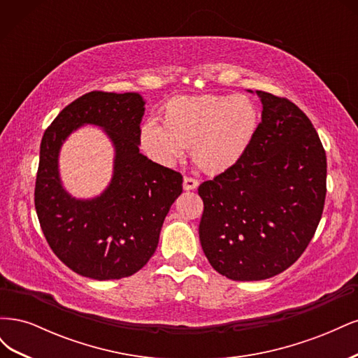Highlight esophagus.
Listing matches in <instances>:
<instances>
[{
  "instance_id": "34e87169",
  "label": "esophagus",
  "mask_w": 358,
  "mask_h": 358,
  "mask_svg": "<svg viewBox=\"0 0 358 358\" xmlns=\"http://www.w3.org/2000/svg\"><path fill=\"white\" fill-rule=\"evenodd\" d=\"M199 187V180L194 179L191 176H185L183 178V188H185L187 191L188 189H196Z\"/></svg>"
}]
</instances>
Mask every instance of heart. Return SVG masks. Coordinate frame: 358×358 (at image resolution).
I'll return each instance as SVG.
<instances>
[{"instance_id": "b5f03b06", "label": "heart", "mask_w": 358, "mask_h": 358, "mask_svg": "<svg viewBox=\"0 0 358 358\" xmlns=\"http://www.w3.org/2000/svg\"><path fill=\"white\" fill-rule=\"evenodd\" d=\"M162 125L140 127V148L162 166H171L191 149V158L204 171H225L239 162L259 127L255 103L242 94L176 96L162 107Z\"/></svg>"}]
</instances>
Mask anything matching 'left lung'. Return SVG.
I'll return each instance as SVG.
<instances>
[{
  "mask_svg": "<svg viewBox=\"0 0 358 358\" xmlns=\"http://www.w3.org/2000/svg\"><path fill=\"white\" fill-rule=\"evenodd\" d=\"M263 115L239 162L199 187L204 255L233 280L282 273L305 252L326 200L327 158L309 117L285 96L257 91Z\"/></svg>",
  "mask_w": 358,
  "mask_h": 358,
  "instance_id": "left-lung-1",
  "label": "left lung"
}]
</instances>
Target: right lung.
Returning a JSON list of instances; mask_svg holds the SVG:
<instances>
[{
	"instance_id": "right-lung-1",
	"label": "right lung",
	"mask_w": 358,
	"mask_h": 358,
	"mask_svg": "<svg viewBox=\"0 0 358 358\" xmlns=\"http://www.w3.org/2000/svg\"><path fill=\"white\" fill-rule=\"evenodd\" d=\"M145 101L136 92L92 91L64 107L43 134L34 203L46 241L61 262L91 279H121L154 255L182 175L138 152ZM83 123L106 129L117 149L113 183L100 198L74 201L57 176V152Z\"/></svg>"
}]
</instances>
